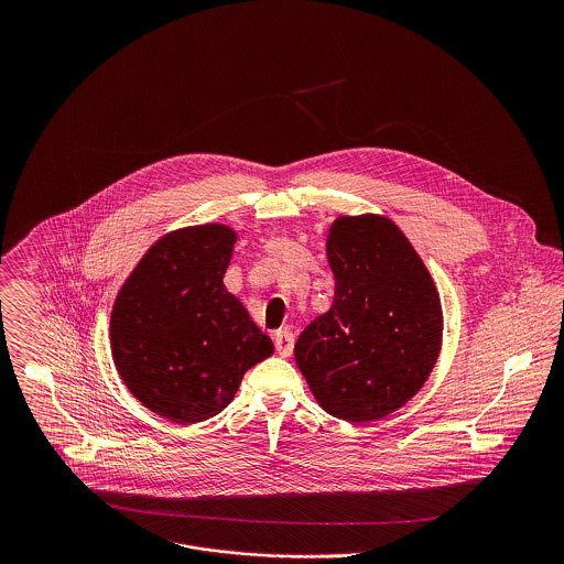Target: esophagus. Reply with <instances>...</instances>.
Instances as JSON below:
<instances>
[{
	"label": "esophagus",
	"mask_w": 564,
	"mask_h": 564,
	"mask_svg": "<svg viewBox=\"0 0 564 564\" xmlns=\"http://www.w3.org/2000/svg\"><path fill=\"white\" fill-rule=\"evenodd\" d=\"M293 345H295V338L291 332H278L275 334V349L282 358H289L293 354Z\"/></svg>",
	"instance_id": "esophagus-1"
}]
</instances>
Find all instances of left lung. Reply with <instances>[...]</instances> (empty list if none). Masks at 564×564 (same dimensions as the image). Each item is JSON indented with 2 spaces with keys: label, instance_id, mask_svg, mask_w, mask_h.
<instances>
[{
  "label": "left lung",
  "instance_id": "obj_1",
  "mask_svg": "<svg viewBox=\"0 0 564 564\" xmlns=\"http://www.w3.org/2000/svg\"><path fill=\"white\" fill-rule=\"evenodd\" d=\"M334 302L295 343V362L325 412L351 423L389 416L430 378L443 343L436 284L384 215H340L327 232Z\"/></svg>",
  "mask_w": 564,
  "mask_h": 564
}]
</instances>
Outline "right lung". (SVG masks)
<instances>
[{
  "label": "right lung",
  "instance_id": "obj_1",
  "mask_svg": "<svg viewBox=\"0 0 564 564\" xmlns=\"http://www.w3.org/2000/svg\"><path fill=\"white\" fill-rule=\"evenodd\" d=\"M237 232L224 224L173 230L121 284L110 351L128 391L152 412L191 425L235 400L242 376L273 354L224 275Z\"/></svg>",
  "mask_w": 564,
  "mask_h": 564
}]
</instances>
